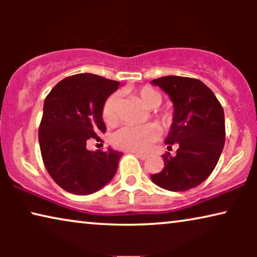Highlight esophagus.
I'll return each instance as SVG.
<instances>
[{"mask_svg":"<svg viewBox=\"0 0 257 257\" xmlns=\"http://www.w3.org/2000/svg\"><path fill=\"white\" fill-rule=\"evenodd\" d=\"M133 154H135L136 157H138L139 159H142V160H146L147 159V156L146 154H142V153H136V152H132Z\"/></svg>","mask_w":257,"mask_h":257,"instance_id":"esophagus-1","label":"esophagus"}]
</instances>
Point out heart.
I'll list each match as a JSON object with an SVG mask.
<instances>
[{
    "mask_svg": "<svg viewBox=\"0 0 257 257\" xmlns=\"http://www.w3.org/2000/svg\"><path fill=\"white\" fill-rule=\"evenodd\" d=\"M135 94L147 108H157L163 101V96L150 86H143L135 91ZM101 118L106 125H113L119 118V94L112 93L105 99L101 107ZM161 126H167L171 121L170 114L156 115ZM158 130L154 125L124 126L111 137V143L119 150L130 152H146L157 139Z\"/></svg>",
    "mask_w": 257,
    "mask_h": 257,
    "instance_id": "obj_1",
    "label": "heart"
}]
</instances>
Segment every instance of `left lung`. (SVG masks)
I'll return each mask as SVG.
<instances>
[{"label":"left lung","instance_id":"8db88e82","mask_svg":"<svg viewBox=\"0 0 257 257\" xmlns=\"http://www.w3.org/2000/svg\"><path fill=\"white\" fill-rule=\"evenodd\" d=\"M151 83L173 101V122L165 143L168 151L178 146L177 156L164 154L165 167L151 179L167 191H188L205 181L219 161L226 140L222 105L199 79L166 76Z\"/></svg>","mask_w":257,"mask_h":257}]
</instances>
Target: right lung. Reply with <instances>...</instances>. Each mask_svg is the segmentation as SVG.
Listing matches in <instances>:
<instances>
[{"mask_svg": "<svg viewBox=\"0 0 257 257\" xmlns=\"http://www.w3.org/2000/svg\"><path fill=\"white\" fill-rule=\"evenodd\" d=\"M119 82L92 73L66 77L44 100L38 128L42 159L48 173L64 191L89 195L114 177L122 153L89 151L90 140L105 133L101 107Z\"/></svg>", "mask_w": 257, "mask_h": 257, "instance_id": "add662e5", "label": "right lung"}]
</instances>
